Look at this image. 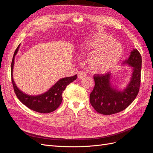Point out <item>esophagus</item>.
<instances>
[{"label": "esophagus", "instance_id": "esophagus-1", "mask_svg": "<svg viewBox=\"0 0 153 153\" xmlns=\"http://www.w3.org/2000/svg\"><path fill=\"white\" fill-rule=\"evenodd\" d=\"M86 76V73L84 71H79L78 73V79H82V78H84Z\"/></svg>", "mask_w": 153, "mask_h": 153}]
</instances>
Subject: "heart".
Segmentation results:
<instances>
[{"label": "heart", "mask_w": 153, "mask_h": 153, "mask_svg": "<svg viewBox=\"0 0 153 153\" xmlns=\"http://www.w3.org/2000/svg\"><path fill=\"white\" fill-rule=\"evenodd\" d=\"M94 50L95 51L92 53L89 60V66L91 70L96 73H104L114 68L123 54L121 45L107 34L97 36L87 44L84 53L89 54Z\"/></svg>", "instance_id": "obj_1"}]
</instances>
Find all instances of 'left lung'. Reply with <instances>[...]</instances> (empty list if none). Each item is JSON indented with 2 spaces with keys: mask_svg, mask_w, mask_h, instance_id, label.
<instances>
[{
  "mask_svg": "<svg viewBox=\"0 0 153 153\" xmlns=\"http://www.w3.org/2000/svg\"><path fill=\"white\" fill-rule=\"evenodd\" d=\"M133 66L131 81L126 89L117 91L110 86V74H95V85L90 94V103L97 112L103 115L116 114L126 109L136 98L140 87L142 57L137 49H133L124 61Z\"/></svg>",
  "mask_w": 153,
  "mask_h": 153,
  "instance_id": "1",
  "label": "left lung"
}]
</instances>
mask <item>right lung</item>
Instances as JSON below:
<instances>
[{
    "instance_id": "obj_1",
    "label": "right lung",
    "mask_w": 153,
    "mask_h": 153,
    "mask_svg": "<svg viewBox=\"0 0 153 153\" xmlns=\"http://www.w3.org/2000/svg\"><path fill=\"white\" fill-rule=\"evenodd\" d=\"M19 47L20 45L18 46L15 53H14L11 65V82L14 91H15L17 98L24 105L27 106L29 108L36 111V112L43 114H47L53 112L62 103V94L63 91L66 89L68 85L76 79L77 75L70 77L64 78L59 80L52 88H50L49 91L43 94L36 96L27 95L18 89L13 79L12 74L14 60H15V56L18 52Z\"/></svg>"
}]
</instances>
